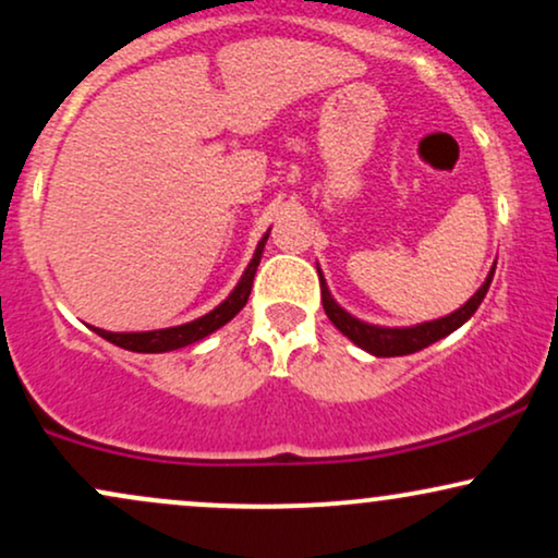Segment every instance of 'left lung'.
<instances>
[{"instance_id":"obj_1","label":"left lung","mask_w":558,"mask_h":558,"mask_svg":"<svg viewBox=\"0 0 558 558\" xmlns=\"http://www.w3.org/2000/svg\"><path fill=\"white\" fill-rule=\"evenodd\" d=\"M493 272H496V267H490L488 278H485V283L477 288L475 296L466 301V304L459 306L457 312H451V315H446L440 319H430V323L412 325V328H383V325H369L360 317L349 315V312H345L343 306L330 296L328 283H325V278H323V270L317 267L319 288H323L325 315H328L330 323L336 325V328L341 330L349 341H354L360 349L369 351L373 356H407V354H414V351H420V349H427V345L440 341V338L451 336V332L457 328H462L466 319L475 315L477 306L483 304L485 293H488V288H490Z\"/></svg>"}]
</instances>
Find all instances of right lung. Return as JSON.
Wrapping results in <instances>:
<instances>
[{"label":"right lung","mask_w":558,"mask_h":558,"mask_svg":"<svg viewBox=\"0 0 558 558\" xmlns=\"http://www.w3.org/2000/svg\"><path fill=\"white\" fill-rule=\"evenodd\" d=\"M267 235L270 233L262 235V241L257 243V252H254L252 262H248V267L243 270L239 283H235L233 291H230V296L222 301V304H217L213 312H207L204 317H196L185 325H175V328H162V330L110 332V330L94 328V332L96 336L105 338V341L120 345V349L136 351V354H162V351H175V349H183V345L204 341V338L213 336L215 330H220L222 325H228L230 319H233L243 310V306H246L248 293H252L254 275H257V267L262 259V252H265Z\"/></svg>","instance_id":"obj_1"}]
</instances>
